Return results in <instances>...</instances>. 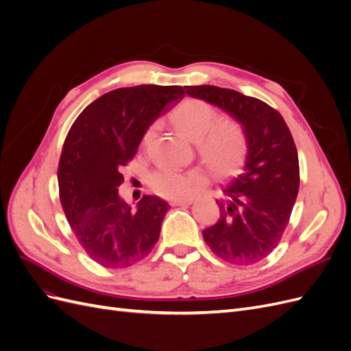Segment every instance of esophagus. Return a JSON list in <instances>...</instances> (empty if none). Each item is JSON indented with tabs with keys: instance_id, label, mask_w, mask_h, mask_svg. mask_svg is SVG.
<instances>
[{
	"instance_id": "1",
	"label": "esophagus",
	"mask_w": 351,
	"mask_h": 351,
	"mask_svg": "<svg viewBox=\"0 0 351 351\" xmlns=\"http://www.w3.org/2000/svg\"><path fill=\"white\" fill-rule=\"evenodd\" d=\"M192 204H193L192 199H173L171 202H169V205L171 206H187Z\"/></svg>"
}]
</instances>
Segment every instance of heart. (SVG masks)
<instances>
[{"instance_id":"1","label":"heart","mask_w":351,"mask_h":351,"mask_svg":"<svg viewBox=\"0 0 351 351\" xmlns=\"http://www.w3.org/2000/svg\"><path fill=\"white\" fill-rule=\"evenodd\" d=\"M171 121L180 134L196 142L199 155L214 174L228 177L243 167L247 155L246 136L241 127L232 121L215 126L217 112L209 104L199 99H186L171 112ZM149 183L158 195L182 199L195 195L204 184V180L197 173L159 169L151 176Z\"/></svg>"}]
</instances>
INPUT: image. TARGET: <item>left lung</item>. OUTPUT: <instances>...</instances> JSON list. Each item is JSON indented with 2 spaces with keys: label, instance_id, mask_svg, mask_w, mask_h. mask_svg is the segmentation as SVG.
Here are the masks:
<instances>
[{
  "label": "left lung",
  "instance_id": "obj_1",
  "mask_svg": "<svg viewBox=\"0 0 351 351\" xmlns=\"http://www.w3.org/2000/svg\"><path fill=\"white\" fill-rule=\"evenodd\" d=\"M232 117L247 141L243 173L222 187L219 218L202 231L217 256L230 263L253 265L277 247L299 193V156L293 136L278 111L237 90L202 84L184 86Z\"/></svg>",
  "mask_w": 351,
  "mask_h": 351
}]
</instances>
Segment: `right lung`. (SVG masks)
<instances>
[{"label":"right lung","instance_id":"obj_1","mask_svg":"<svg viewBox=\"0 0 351 351\" xmlns=\"http://www.w3.org/2000/svg\"><path fill=\"white\" fill-rule=\"evenodd\" d=\"M184 97L182 86L139 84L95 99L73 123L58 164L60 200L89 258L105 268H127L151 253L169 209L143 196L136 209L119 195L121 168L147 129Z\"/></svg>","mask_w":351,"mask_h":351}]
</instances>
